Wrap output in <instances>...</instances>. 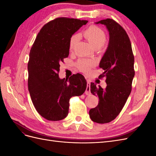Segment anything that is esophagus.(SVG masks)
I'll return each instance as SVG.
<instances>
[{"instance_id": "34e87169", "label": "esophagus", "mask_w": 156, "mask_h": 156, "mask_svg": "<svg viewBox=\"0 0 156 156\" xmlns=\"http://www.w3.org/2000/svg\"><path fill=\"white\" fill-rule=\"evenodd\" d=\"M85 94H86V95H90V94H91V92H90V82L89 81H87V85Z\"/></svg>"}]
</instances>
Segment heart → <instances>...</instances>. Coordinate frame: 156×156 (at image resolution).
<instances>
[{
    "label": "heart",
    "instance_id": "heart-1",
    "mask_svg": "<svg viewBox=\"0 0 156 156\" xmlns=\"http://www.w3.org/2000/svg\"><path fill=\"white\" fill-rule=\"evenodd\" d=\"M83 36L85 38L94 49H100L107 41V35L101 28L96 25H91L82 32ZM78 34H73L71 36L69 41V49L72 51L79 41ZM96 64L95 61L89 59H82L78 61L77 66L80 72L88 73L90 68Z\"/></svg>",
    "mask_w": 156,
    "mask_h": 156
}]
</instances>
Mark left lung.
I'll return each mask as SVG.
<instances>
[{
    "mask_svg": "<svg viewBox=\"0 0 156 156\" xmlns=\"http://www.w3.org/2000/svg\"><path fill=\"white\" fill-rule=\"evenodd\" d=\"M96 23L105 25L109 32V43L100 63L103 72L99 76L105 78L107 87L103 90L91 83V93L100 101L90 110L89 116L94 122L105 124L120 114L131 93L135 75L134 55L129 37L120 24L112 19Z\"/></svg>",
    "mask_w": 156,
    "mask_h": 156,
    "instance_id": "obj_1",
    "label": "left lung"
}]
</instances>
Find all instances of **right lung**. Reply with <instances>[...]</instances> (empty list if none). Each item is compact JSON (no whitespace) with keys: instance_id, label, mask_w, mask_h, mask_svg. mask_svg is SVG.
I'll use <instances>...</instances> for the list:
<instances>
[{"instance_id":"add662e5","label":"right lung","mask_w":156,"mask_h":156,"mask_svg":"<svg viewBox=\"0 0 156 156\" xmlns=\"http://www.w3.org/2000/svg\"><path fill=\"white\" fill-rule=\"evenodd\" d=\"M87 20L58 17L46 23L33 44L28 63V87L36 110L44 119L61 120L68 115L69 100L81 96L87 88L83 75L69 79L58 77L60 64L69 55L71 36Z\"/></svg>"}]
</instances>
